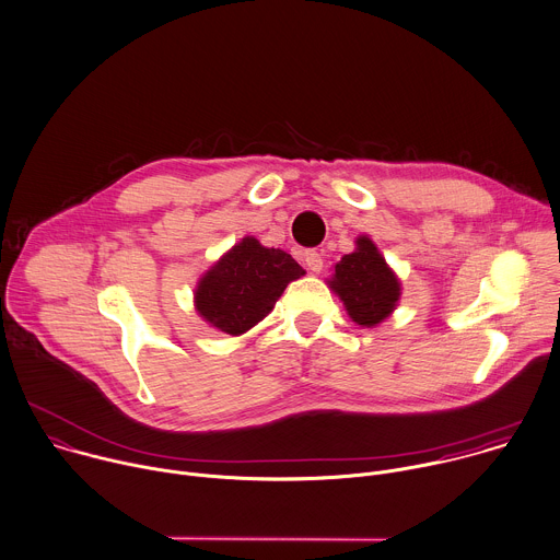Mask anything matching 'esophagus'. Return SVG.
Masks as SVG:
<instances>
[{"mask_svg":"<svg viewBox=\"0 0 560 560\" xmlns=\"http://www.w3.org/2000/svg\"><path fill=\"white\" fill-rule=\"evenodd\" d=\"M304 262H306L308 271H313V273H319L322 267H324V258H322V254L315 252V249H311V252L304 254Z\"/></svg>","mask_w":560,"mask_h":560,"instance_id":"34e87169","label":"esophagus"}]
</instances>
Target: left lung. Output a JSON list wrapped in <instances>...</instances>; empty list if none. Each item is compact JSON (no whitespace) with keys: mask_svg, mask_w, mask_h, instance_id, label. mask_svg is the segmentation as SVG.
Masks as SVG:
<instances>
[{"mask_svg":"<svg viewBox=\"0 0 560 560\" xmlns=\"http://www.w3.org/2000/svg\"><path fill=\"white\" fill-rule=\"evenodd\" d=\"M328 287L339 295L350 319L368 328L389 317L400 300L396 273L368 236H359L357 249L335 265Z\"/></svg>","mask_w":560,"mask_h":560,"instance_id":"obj_1","label":"left lung"}]
</instances>
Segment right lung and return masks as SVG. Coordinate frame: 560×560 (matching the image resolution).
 <instances>
[{"instance_id": "obj_1", "label": "right lung", "mask_w": 560, "mask_h": 560, "mask_svg": "<svg viewBox=\"0 0 560 560\" xmlns=\"http://www.w3.org/2000/svg\"><path fill=\"white\" fill-rule=\"evenodd\" d=\"M302 276L291 254L245 236L203 273L195 308L210 326L236 337L265 319L287 284Z\"/></svg>"}]
</instances>
